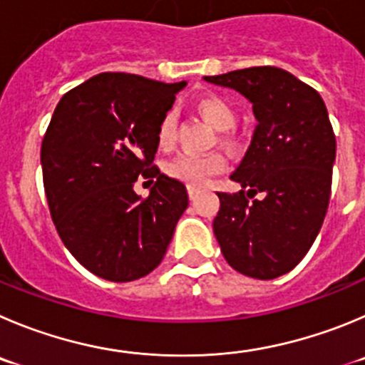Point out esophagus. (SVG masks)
I'll return each instance as SVG.
<instances>
[{
	"instance_id": "1",
	"label": "esophagus",
	"mask_w": 365,
	"mask_h": 365,
	"mask_svg": "<svg viewBox=\"0 0 365 365\" xmlns=\"http://www.w3.org/2000/svg\"><path fill=\"white\" fill-rule=\"evenodd\" d=\"M198 194H200V190L196 189V187H189V198L192 200V202H194V200H196V198H198Z\"/></svg>"
}]
</instances>
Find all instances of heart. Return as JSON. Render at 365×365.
<instances>
[{
  "label": "heart",
  "instance_id": "b5f03b06",
  "mask_svg": "<svg viewBox=\"0 0 365 365\" xmlns=\"http://www.w3.org/2000/svg\"><path fill=\"white\" fill-rule=\"evenodd\" d=\"M196 110L202 115L203 120L209 122L217 131H229L236 124V110L229 101H225L220 95H203L196 102ZM156 140L162 149H171L176 140V120L173 111H167L160 118L158 129H156ZM230 140V138H227ZM225 169V158L220 153H209V155H192V153H182L169 160L165 165V173L171 178L185 182L190 187H202L212 178L220 175Z\"/></svg>",
  "mask_w": 365,
  "mask_h": 365
}]
</instances>
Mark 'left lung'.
Masks as SVG:
<instances>
[{
	"mask_svg": "<svg viewBox=\"0 0 365 365\" xmlns=\"http://www.w3.org/2000/svg\"><path fill=\"white\" fill-rule=\"evenodd\" d=\"M252 104L257 125L230 180L217 192L214 236L227 263L254 279L294 270L321 230L331 192L336 142L322 97L290 71L254 66L203 77ZM261 193V199H254Z\"/></svg>",
	"mask_w": 365,
	"mask_h": 365,
	"instance_id": "left-lung-1",
	"label": "left lung"
}]
</instances>
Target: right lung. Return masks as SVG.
Returning a JSON list of instances; mask_svg holds the SVG:
<instances>
[{
  "mask_svg": "<svg viewBox=\"0 0 365 365\" xmlns=\"http://www.w3.org/2000/svg\"><path fill=\"white\" fill-rule=\"evenodd\" d=\"M185 84L98 73L53 111L41 145L50 214L70 254L106 281L155 270L189 205L185 185L151 165L160 118ZM140 174L157 178L148 199L134 192Z\"/></svg>",
  "mask_w": 365,
  "mask_h": 365,
  "instance_id": "add662e5",
  "label": "right lung"
}]
</instances>
